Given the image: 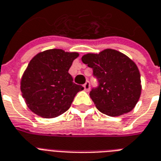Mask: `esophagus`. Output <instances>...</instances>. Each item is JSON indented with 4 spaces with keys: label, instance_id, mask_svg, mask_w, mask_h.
I'll return each instance as SVG.
<instances>
[{
    "label": "esophagus",
    "instance_id": "esophagus-1",
    "mask_svg": "<svg viewBox=\"0 0 161 161\" xmlns=\"http://www.w3.org/2000/svg\"><path fill=\"white\" fill-rule=\"evenodd\" d=\"M84 88L85 91H90V89H91V84H90V82H89V81H86V82H85V84H84Z\"/></svg>",
    "mask_w": 161,
    "mask_h": 161
}]
</instances>
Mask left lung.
Instances as JSON below:
<instances>
[{"mask_svg": "<svg viewBox=\"0 0 161 161\" xmlns=\"http://www.w3.org/2000/svg\"><path fill=\"white\" fill-rule=\"evenodd\" d=\"M82 61L93 70V77L98 82L90 96L99 111L118 116L135 108L142 92L141 75L128 57L106 49L99 54H85Z\"/></svg>", "mask_w": 161, "mask_h": 161, "instance_id": "obj_1", "label": "left lung"}]
</instances>
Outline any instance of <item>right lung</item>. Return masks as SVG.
<instances>
[{
    "mask_svg": "<svg viewBox=\"0 0 161 161\" xmlns=\"http://www.w3.org/2000/svg\"><path fill=\"white\" fill-rule=\"evenodd\" d=\"M77 53L47 50L30 61L23 74L20 90L28 108L44 118H54L67 111L84 87L73 83L68 71Z\"/></svg>",
    "mask_w": 161,
    "mask_h": 161,
    "instance_id": "1",
    "label": "right lung"
}]
</instances>
